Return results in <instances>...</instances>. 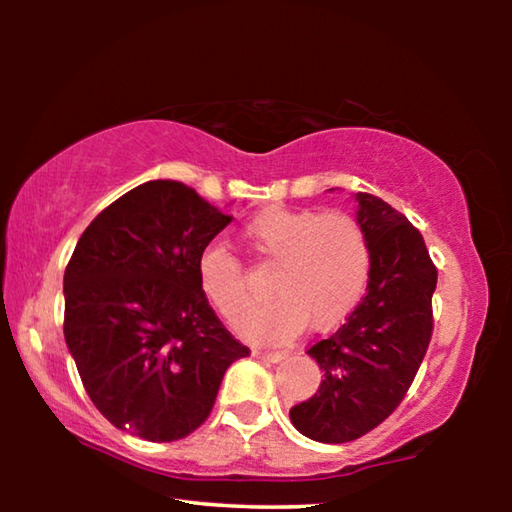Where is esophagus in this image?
<instances>
[{"label":"esophagus","instance_id":"obj_1","mask_svg":"<svg viewBox=\"0 0 512 512\" xmlns=\"http://www.w3.org/2000/svg\"><path fill=\"white\" fill-rule=\"evenodd\" d=\"M253 357L277 363V361H282L284 357H287V354H284V352H268V350H253Z\"/></svg>","mask_w":512,"mask_h":512}]
</instances>
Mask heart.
<instances>
[{"instance_id": "b5f03b06", "label": "heart", "mask_w": 512, "mask_h": 512, "mask_svg": "<svg viewBox=\"0 0 512 512\" xmlns=\"http://www.w3.org/2000/svg\"><path fill=\"white\" fill-rule=\"evenodd\" d=\"M246 239L280 271L271 305H248L246 273L219 244L196 262L198 287L223 318H235L239 336L253 343H282L305 329H332L359 305L370 277V244L363 225L348 212L309 207H266L244 228Z\"/></svg>"}]
</instances>
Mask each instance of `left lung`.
<instances>
[{
    "instance_id": "obj_1",
    "label": "left lung",
    "mask_w": 512,
    "mask_h": 512,
    "mask_svg": "<svg viewBox=\"0 0 512 512\" xmlns=\"http://www.w3.org/2000/svg\"><path fill=\"white\" fill-rule=\"evenodd\" d=\"M357 221L370 244L368 291L345 323L311 345L325 379L289 411L293 427L318 443H350L384 422L413 384L427 354L438 271L404 214L357 194Z\"/></svg>"
}]
</instances>
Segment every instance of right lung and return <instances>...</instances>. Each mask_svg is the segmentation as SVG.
Wrapping results in <instances>:
<instances>
[{
  "mask_svg": "<svg viewBox=\"0 0 512 512\" xmlns=\"http://www.w3.org/2000/svg\"><path fill=\"white\" fill-rule=\"evenodd\" d=\"M232 221L178 180L108 205L65 268V341L90 400L121 431L171 443L210 415L230 363L250 354L216 318L196 262Z\"/></svg>",
  "mask_w": 512,
  "mask_h": 512,
  "instance_id": "obj_1",
  "label": "right lung"
}]
</instances>
